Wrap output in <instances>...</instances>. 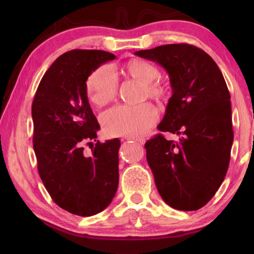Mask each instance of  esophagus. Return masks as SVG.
Instances as JSON below:
<instances>
[{
  "mask_svg": "<svg viewBox=\"0 0 254 254\" xmlns=\"http://www.w3.org/2000/svg\"><path fill=\"white\" fill-rule=\"evenodd\" d=\"M127 139L132 141V142H134V143H136V144H139V145H143V144H144V139H142V137L128 136V137H127Z\"/></svg>",
  "mask_w": 254,
  "mask_h": 254,
  "instance_id": "34e87169",
  "label": "esophagus"
}]
</instances>
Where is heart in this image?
<instances>
[{
  "label": "heart",
  "instance_id": "b5f03b06",
  "mask_svg": "<svg viewBox=\"0 0 254 254\" xmlns=\"http://www.w3.org/2000/svg\"><path fill=\"white\" fill-rule=\"evenodd\" d=\"M123 74L142 83V96L163 102L170 94L169 85L161 79L160 70L154 64L141 58H133L124 65ZM119 81L110 66L96 68L86 81L89 101L96 106L109 104L118 95ZM158 112L151 103L140 105H118L102 115L104 132L111 136L142 135L156 123Z\"/></svg>",
  "mask_w": 254,
  "mask_h": 254
}]
</instances>
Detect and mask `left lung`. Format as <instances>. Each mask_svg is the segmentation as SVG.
<instances>
[{"instance_id":"1","label":"left lung","mask_w":254,"mask_h":254,"mask_svg":"<svg viewBox=\"0 0 254 254\" xmlns=\"http://www.w3.org/2000/svg\"><path fill=\"white\" fill-rule=\"evenodd\" d=\"M161 65L173 95L158 130L144 144L161 198L179 210H197L217 191L229 169L233 143L231 95L220 68L204 50L171 44L135 53Z\"/></svg>"}]
</instances>
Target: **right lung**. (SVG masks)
Wrapping results in <instances>:
<instances>
[{"instance_id":"obj_1","label":"right lung","mask_w":254,"mask_h":254,"mask_svg":"<svg viewBox=\"0 0 254 254\" xmlns=\"http://www.w3.org/2000/svg\"><path fill=\"white\" fill-rule=\"evenodd\" d=\"M113 59L103 50L67 51L46 71L32 102V142L40 178L55 203L78 216L104 210L119 186L121 142L96 141L100 126L86 92L92 71ZM84 145L92 148L91 154Z\"/></svg>"}]
</instances>
